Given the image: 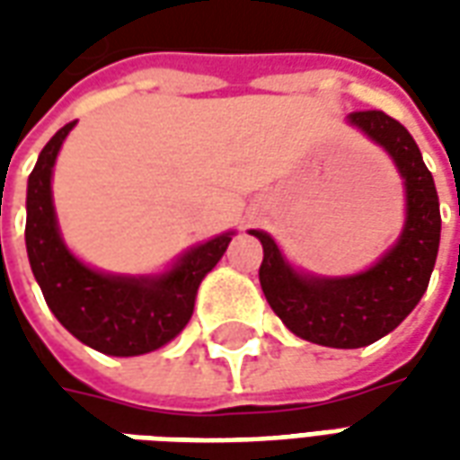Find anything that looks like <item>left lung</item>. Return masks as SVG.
<instances>
[{
  "instance_id": "left-lung-1",
  "label": "left lung",
  "mask_w": 460,
  "mask_h": 460,
  "mask_svg": "<svg viewBox=\"0 0 460 460\" xmlns=\"http://www.w3.org/2000/svg\"><path fill=\"white\" fill-rule=\"evenodd\" d=\"M349 122L379 142L404 177L406 224L394 249L359 276L308 279L283 261L269 234L251 231L263 246L259 280L273 313L298 338L340 349L372 345L416 308L441 239L434 177L409 130L382 111H355Z\"/></svg>"
}]
</instances>
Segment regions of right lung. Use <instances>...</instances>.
Masks as SVG:
<instances>
[{"mask_svg": "<svg viewBox=\"0 0 460 460\" xmlns=\"http://www.w3.org/2000/svg\"><path fill=\"white\" fill-rule=\"evenodd\" d=\"M74 122L39 155L26 190V253L49 308L74 338L103 355L132 357L160 349L190 323L201 279L229 246L231 234L191 249L160 279H122L74 259L56 229L51 170Z\"/></svg>", "mask_w": 460, "mask_h": 460, "instance_id": "obj_1", "label": "right lung"}]
</instances>
